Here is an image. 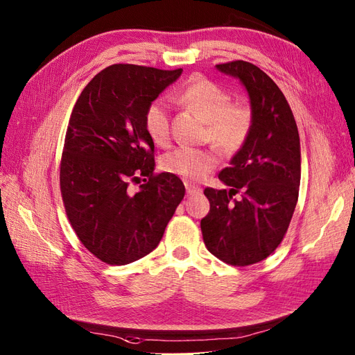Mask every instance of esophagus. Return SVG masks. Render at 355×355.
I'll use <instances>...</instances> for the list:
<instances>
[{
  "label": "esophagus",
  "instance_id": "esophagus-1",
  "mask_svg": "<svg viewBox=\"0 0 355 355\" xmlns=\"http://www.w3.org/2000/svg\"><path fill=\"white\" fill-rule=\"evenodd\" d=\"M186 191H187V195H189V196H193V195H198V193H200L202 189H199V187H195V186H191V184L186 183Z\"/></svg>",
  "mask_w": 355,
  "mask_h": 355
}]
</instances>
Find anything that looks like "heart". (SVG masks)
Returning a JSON list of instances; mask_svg holds the SVG:
<instances>
[{
  "mask_svg": "<svg viewBox=\"0 0 355 355\" xmlns=\"http://www.w3.org/2000/svg\"><path fill=\"white\" fill-rule=\"evenodd\" d=\"M177 103L205 120V138L223 153L234 155L247 144L254 123V111L247 99H230L225 87L198 77L180 90ZM144 128L155 144L169 141L171 120L166 105L156 99L144 113ZM218 164L208 148L180 147L162 159V169L187 181L202 180Z\"/></svg>",
  "mask_w": 355,
  "mask_h": 355,
  "instance_id": "b5f03b06",
  "label": "heart"
}]
</instances>
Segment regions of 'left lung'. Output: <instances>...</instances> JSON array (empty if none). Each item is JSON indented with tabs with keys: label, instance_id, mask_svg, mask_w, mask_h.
Instances as JSON below:
<instances>
[{
	"label": "left lung",
	"instance_id": "obj_1",
	"mask_svg": "<svg viewBox=\"0 0 355 355\" xmlns=\"http://www.w3.org/2000/svg\"><path fill=\"white\" fill-rule=\"evenodd\" d=\"M217 68L245 86L254 123L247 144L218 174L229 190H204L209 212L200 230L211 254L248 266L269 257L287 234L300 186L299 130L284 94L259 67L232 60Z\"/></svg>",
	"mask_w": 355,
	"mask_h": 355
}]
</instances>
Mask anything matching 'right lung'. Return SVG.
I'll return each instance as SVG.
<instances>
[{"mask_svg": "<svg viewBox=\"0 0 355 355\" xmlns=\"http://www.w3.org/2000/svg\"><path fill=\"white\" fill-rule=\"evenodd\" d=\"M183 69L114 64L98 73L71 113L59 184L71 227L107 265L153 251L184 198L169 172L155 174V143L144 128L148 104ZM144 184L137 194L130 182Z\"/></svg>", "mask_w": 355, "mask_h": 355, "instance_id": "add662e5", "label": "right lung"}]
</instances>
